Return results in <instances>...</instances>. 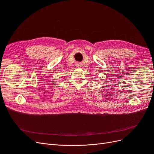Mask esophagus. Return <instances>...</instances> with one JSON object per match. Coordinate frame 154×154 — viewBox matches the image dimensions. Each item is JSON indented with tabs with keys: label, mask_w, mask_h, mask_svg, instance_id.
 Returning a JSON list of instances; mask_svg holds the SVG:
<instances>
[{
	"label": "esophagus",
	"mask_w": 154,
	"mask_h": 154,
	"mask_svg": "<svg viewBox=\"0 0 154 154\" xmlns=\"http://www.w3.org/2000/svg\"><path fill=\"white\" fill-rule=\"evenodd\" d=\"M76 67H78V68H80L81 67V64L80 63H77L76 64Z\"/></svg>",
	"instance_id": "obj_1"
}]
</instances>
